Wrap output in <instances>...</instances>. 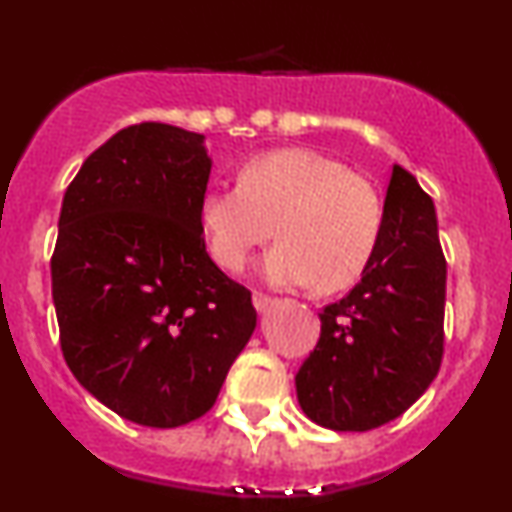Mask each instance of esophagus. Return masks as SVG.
I'll list each match as a JSON object with an SVG mask.
<instances>
[{
	"label": "esophagus",
	"mask_w": 512,
	"mask_h": 512,
	"mask_svg": "<svg viewBox=\"0 0 512 512\" xmlns=\"http://www.w3.org/2000/svg\"><path fill=\"white\" fill-rule=\"evenodd\" d=\"M252 305H255L257 313H267V310L274 305V298L267 296V293H257L255 291V293H252Z\"/></svg>",
	"instance_id": "34e87169"
}]
</instances>
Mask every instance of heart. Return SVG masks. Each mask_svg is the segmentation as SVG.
<instances>
[{
	"label": "heart",
	"instance_id": "b5f03b06",
	"mask_svg": "<svg viewBox=\"0 0 512 512\" xmlns=\"http://www.w3.org/2000/svg\"><path fill=\"white\" fill-rule=\"evenodd\" d=\"M199 223L216 264L240 272L269 238L262 274L274 286L334 293L363 274L378 245L383 207L375 187L322 151L289 146L248 158L238 185L211 187Z\"/></svg>",
	"mask_w": 512,
	"mask_h": 512
}]
</instances>
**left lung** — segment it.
Here are the masks:
<instances>
[{
	"label": "left lung",
	"mask_w": 512,
	"mask_h": 512,
	"mask_svg": "<svg viewBox=\"0 0 512 512\" xmlns=\"http://www.w3.org/2000/svg\"><path fill=\"white\" fill-rule=\"evenodd\" d=\"M445 255L433 199L392 168L378 245L361 281L320 313L296 373L298 404L332 431H370L416 402L443 361Z\"/></svg>",
	"instance_id": "left-lung-1"
}]
</instances>
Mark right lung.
Segmentation results:
<instances>
[{
    "label": "right lung",
    "mask_w": 512,
    "mask_h": 512,
    "mask_svg": "<svg viewBox=\"0 0 512 512\" xmlns=\"http://www.w3.org/2000/svg\"><path fill=\"white\" fill-rule=\"evenodd\" d=\"M209 173L202 134L142 122L98 146L64 192L50 260L64 361L134 424L207 414L255 332L250 291L204 243Z\"/></svg>",
    "instance_id": "obj_1"
}]
</instances>
